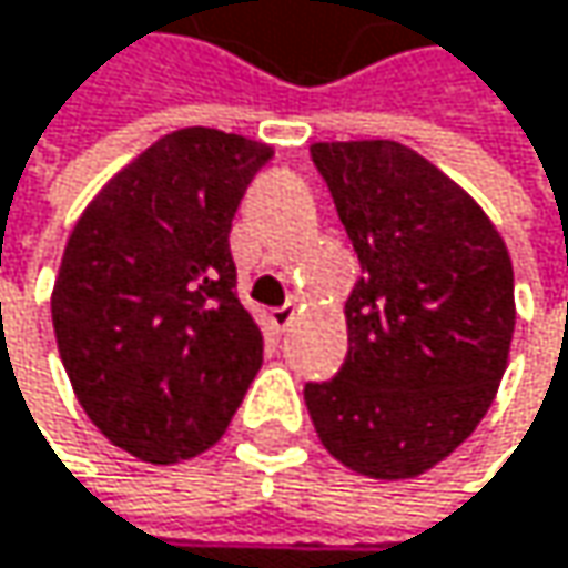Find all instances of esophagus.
<instances>
[{
	"mask_svg": "<svg viewBox=\"0 0 568 568\" xmlns=\"http://www.w3.org/2000/svg\"><path fill=\"white\" fill-rule=\"evenodd\" d=\"M296 316H300V306H296V303L290 300L286 306L272 310V316H268V320H272V326H275L278 333H286V329H290V326L296 323Z\"/></svg>",
	"mask_w": 568,
	"mask_h": 568,
	"instance_id": "esophagus-1",
	"label": "esophagus"
}]
</instances>
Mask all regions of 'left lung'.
<instances>
[{
    "label": "left lung",
    "mask_w": 568,
    "mask_h": 568,
    "mask_svg": "<svg viewBox=\"0 0 568 568\" xmlns=\"http://www.w3.org/2000/svg\"><path fill=\"white\" fill-rule=\"evenodd\" d=\"M363 278L349 356L306 386L320 443L369 479H413L489 413L516 329L513 258L483 205L393 139L316 142Z\"/></svg>",
    "instance_id": "8db88e82"
}]
</instances>
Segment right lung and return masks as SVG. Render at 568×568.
Segmentation results:
<instances>
[{
	"instance_id": "right-lung-1",
	"label": "right lung",
	"mask_w": 568,
	"mask_h": 568,
	"mask_svg": "<svg viewBox=\"0 0 568 568\" xmlns=\"http://www.w3.org/2000/svg\"><path fill=\"white\" fill-rule=\"evenodd\" d=\"M272 145L189 125L119 169L79 215L52 286L72 393L129 456L172 466L215 446L262 366L235 296L229 229Z\"/></svg>"
}]
</instances>
